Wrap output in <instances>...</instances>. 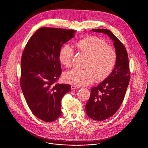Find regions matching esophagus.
Listing matches in <instances>:
<instances>
[{"label": "esophagus", "instance_id": "esophagus-1", "mask_svg": "<svg viewBox=\"0 0 148 148\" xmlns=\"http://www.w3.org/2000/svg\"><path fill=\"white\" fill-rule=\"evenodd\" d=\"M77 88H79V86H77V85H71V89H72V90L75 89H77Z\"/></svg>", "mask_w": 148, "mask_h": 148}]
</instances>
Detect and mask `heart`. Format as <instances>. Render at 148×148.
<instances>
[{"label":"heart","instance_id":"b5f03b06","mask_svg":"<svg viewBox=\"0 0 148 148\" xmlns=\"http://www.w3.org/2000/svg\"><path fill=\"white\" fill-rule=\"evenodd\" d=\"M76 48L88 56L85 69H73L64 74L66 81L70 84L84 86L97 80H103L112 72L117 62L115 49L108 45L103 39L96 36L84 38L77 42ZM74 52L69 45H64L60 50L59 59L66 67H70Z\"/></svg>","mask_w":148,"mask_h":148}]
</instances>
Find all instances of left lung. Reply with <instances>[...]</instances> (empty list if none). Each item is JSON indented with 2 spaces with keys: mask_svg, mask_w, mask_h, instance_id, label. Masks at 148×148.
<instances>
[{
  "mask_svg": "<svg viewBox=\"0 0 148 148\" xmlns=\"http://www.w3.org/2000/svg\"><path fill=\"white\" fill-rule=\"evenodd\" d=\"M93 32L107 34L113 41L117 62L111 74L103 82L90 89L85 105L86 114L96 121H103L113 116L123 103L130 77L129 61L126 49L110 31L95 29Z\"/></svg>",
  "mask_w": 148,
  "mask_h": 148,
  "instance_id": "left-lung-1",
  "label": "left lung"
}]
</instances>
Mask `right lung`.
Instances as JSON below:
<instances>
[{
	"instance_id": "obj_1",
	"label": "right lung",
	"mask_w": 148,
	"mask_h": 148,
	"mask_svg": "<svg viewBox=\"0 0 148 148\" xmlns=\"http://www.w3.org/2000/svg\"><path fill=\"white\" fill-rule=\"evenodd\" d=\"M75 32L42 27L32 35L23 51L21 88L32 113L44 121L52 122L60 116L62 99L71 90L69 84L57 83L62 74L59 53Z\"/></svg>"
}]
</instances>
